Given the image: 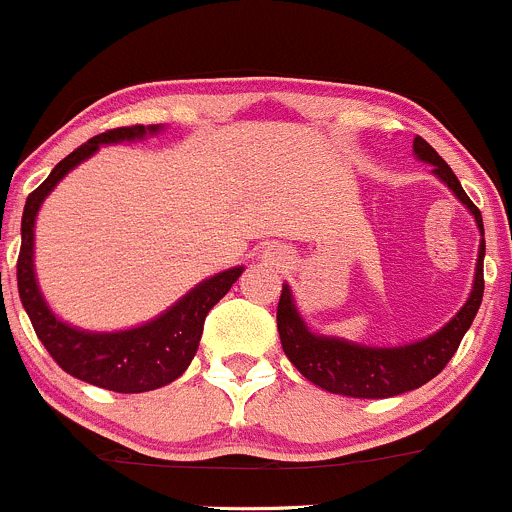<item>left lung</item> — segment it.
Segmentation results:
<instances>
[{"label":"left lung","instance_id":"left-lung-1","mask_svg":"<svg viewBox=\"0 0 512 512\" xmlns=\"http://www.w3.org/2000/svg\"><path fill=\"white\" fill-rule=\"evenodd\" d=\"M414 155L434 165V175L461 199V204H466L483 234L481 212L463 192L461 182L446 165L444 157L424 138H414ZM483 256H486V239H481V246H478L476 278H473V291L468 295L466 305L439 333L402 347H367L340 340V337L310 333L308 325L300 318L298 308H295L291 288L283 286L276 313L283 352L305 379L328 389V392L342 394V397L387 399L412 392L449 365L463 335L471 328L483 300Z\"/></svg>","mask_w":512,"mask_h":512}]
</instances>
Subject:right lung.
I'll list each match as a JSON object with an SVG mask.
<instances>
[{
  "instance_id": "obj_1",
  "label": "right lung",
  "mask_w": 512,
  "mask_h": 512,
  "mask_svg": "<svg viewBox=\"0 0 512 512\" xmlns=\"http://www.w3.org/2000/svg\"><path fill=\"white\" fill-rule=\"evenodd\" d=\"M160 125H130L100 133L86 145L76 147L68 157L51 170V175L26 197L24 217H21V249L17 261V286L19 298L34 325L36 335L44 342L56 365L71 377L83 379L96 387L110 389L120 394L150 392L165 387L189 367L199 340H202L204 318L209 310L229 293L236 278L244 273V266L229 268L217 276L207 278L192 288L184 298H179L170 310L150 323L120 333H88V330L71 328L56 318L46 305L44 295L36 286L34 276V221L39 207L49 197L51 189L61 182L68 172L93 155L100 145L123 140H140L145 135H155Z\"/></svg>"
}]
</instances>
